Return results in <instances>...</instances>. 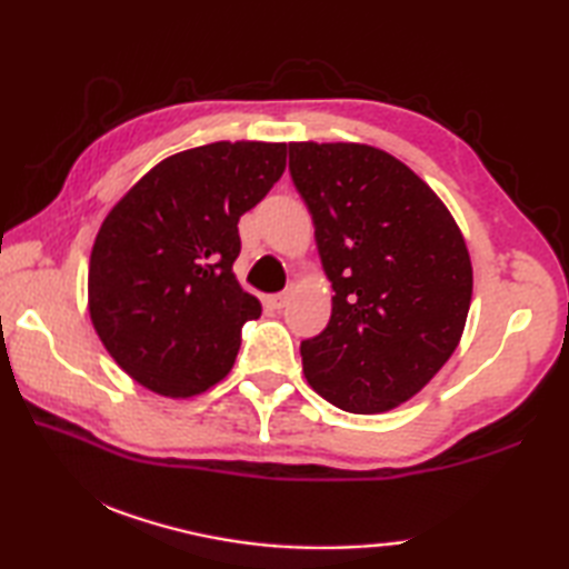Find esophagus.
I'll return each mask as SVG.
<instances>
[{"label":"esophagus","instance_id":"1","mask_svg":"<svg viewBox=\"0 0 569 569\" xmlns=\"http://www.w3.org/2000/svg\"><path fill=\"white\" fill-rule=\"evenodd\" d=\"M288 300H291V293H288V291L273 293V296H269V306H271L273 310H283V308L288 306Z\"/></svg>","mask_w":569,"mask_h":569}]
</instances>
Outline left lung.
<instances>
[{
	"label": "left lung",
	"mask_w": 569,
	"mask_h": 569,
	"mask_svg": "<svg viewBox=\"0 0 569 569\" xmlns=\"http://www.w3.org/2000/svg\"><path fill=\"white\" fill-rule=\"evenodd\" d=\"M288 171L332 281L328 328L300 342L308 383L349 413H383L442 369L462 337L471 263L440 198L365 143H288Z\"/></svg>",
	"instance_id": "1"
}]
</instances>
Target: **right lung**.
I'll return each mask as SVG.
<instances>
[{"instance_id":"add662e5","label":"right lung","mask_w":569,"mask_h":569,"mask_svg":"<svg viewBox=\"0 0 569 569\" xmlns=\"http://www.w3.org/2000/svg\"><path fill=\"white\" fill-rule=\"evenodd\" d=\"M286 171V143L217 141L153 166L102 222L90 318L107 352L147 389L188 398L232 369L261 303L234 278L239 217Z\"/></svg>"}]
</instances>
